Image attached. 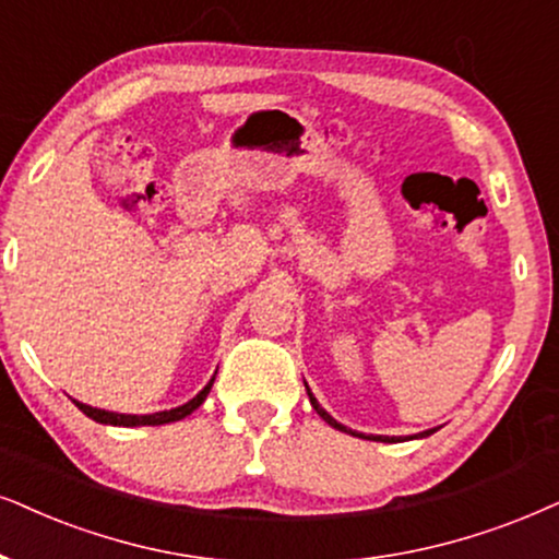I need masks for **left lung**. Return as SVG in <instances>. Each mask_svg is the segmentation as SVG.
<instances>
[{
    "label": "left lung",
    "mask_w": 559,
    "mask_h": 559,
    "mask_svg": "<svg viewBox=\"0 0 559 559\" xmlns=\"http://www.w3.org/2000/svg\"><path fill=\"white\" fill-rule=\"evenodd\" d=\"M307 394H309V402H312V407L317 409V415H320V418L324 420V423H328V426H332V428H337V430H343V433H353V430L350 428H345V426H341V423H337L335 418H330V415L328 413H324V409L320 407V402H317L314 400V394L312 392H309V386H307ZM430 433H436V428L433 430H423V433H418L420 438H426V436H430ZM353 436H358V433H353ZM361 438H366V436H361ZM369 438H373V441H384V443H397V441H402V438L400 436H369Z\"/></svg>",
    "instance_id": "left-lung-1"
}]
</instances>
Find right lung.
I'll list each match as a JSON object with an SVG mask.
<instances>
[{"label":"right lung","instance_id":"right-lung-1","mask_svg":"<svg viewBox=\"0 0 559 559\" xmlns=\"http://www.w3.org/2000/svg\"><path fill=\"white\" fill-rule=\"evenodd\" d=\"M211 384H214V379L209 381L206 386H203L201 392L195 394L193 400L186 402V405L175 407V409H165V413H154V415H121V413H108V409H97V407H90V405H82V402L74 400V405L82 409L87 418H92L95 423H105V426H162V423H175V420H182L186 415L193 413L203 405V400H206V394L211 392Z\"/></svg>","mask_w":559,"mask_h":559}]
</instances>
